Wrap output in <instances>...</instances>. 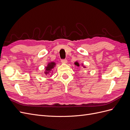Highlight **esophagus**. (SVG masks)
<instances>
[{"mask_svg":"<svg viewBox=\"0 0 130 130\" xmlns=\"http://www.w3.org/2000/svg\"><path fill=\"white\" fill-rule=\"evenodd\" d=\"M61 62L62 63H67V60L66 59H62V60H61Z\"/></svg>","mask_w":130,"mask_h":130,"instance_id":"obj_1","label":"esophagus"}]
</instances>
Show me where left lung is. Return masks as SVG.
I'll use <instances>...</instances> for the list:
<instances>
[{"instance_id":"8db88e82","label":"left lung","mask_w":130,"mask_h":130,"mask_svg":"<svg viewBox=\"0 0 130 130\" xmlns=\"http://www.w3.org/2000/svg\"><path fill=\"white\" fill-rule=\"evenodd\" d=\"M75 64L77 65V66H79V64H78V63H77V62H75Z\"/></svg>"}]
</instances>
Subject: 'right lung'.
I'll return each instance as SVG.
<instances>
[{"instance_id":"1","label":"right lung","mask_w":130,"mask_h":130,"mask_svg":"<svg viewBox=\"0 0 130 130\" xmlns=\"http://www.w3.org/2000/svg\"><path fill=\"white\" fill-rule=\"evenodd\" d=\"M55 66V62L49 63L48 64V66H47V67H46V69H45L46 72H45V74H48L50 72V70L54 67Z\"/></svg>"}]
</instances>
